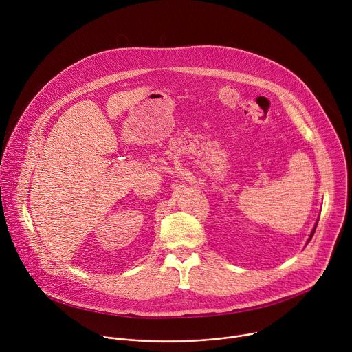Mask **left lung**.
Returning <instances> with one entry per match:
<instances>
[{
    "mask_svg": "<svg viewBox=\"0 0 352 352\" xmlns=\"http://www.w3.org/2000/svg\"><path fill=\"white\" fill-rule=\"evenodd\" d=\"M319 221V220H318ZM318 221H316V224H315V227H314V230H312V232H311V235H309V239H308V242L312 239V236H314V234H315V230H316V226H318Z\"/></svg>",
    "mask_w": 352,
    "mask_h": 352,
    "instance_id": "obj_1",
    "label": "left lung"
}]
</instances>
